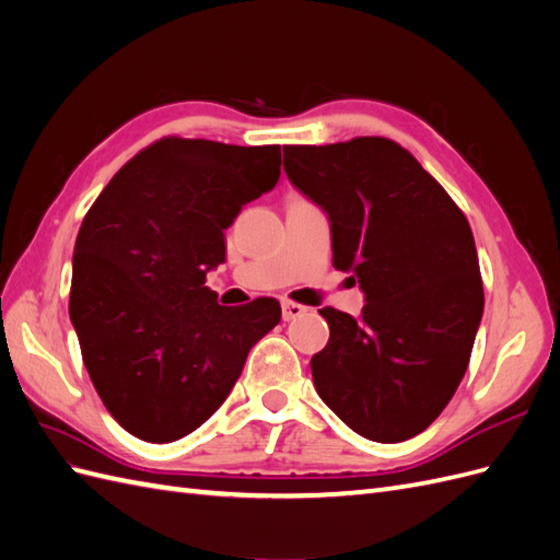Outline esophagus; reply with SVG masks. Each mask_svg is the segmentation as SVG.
Returning a JSON list of instances; mask_svg holds the SVG:
<instances>
[{
    "label": "esophagus",
    "mask_w": 560,
    "mask_h": 560,
    "mask_svg": "<svg viewBox=\"0 0 560 560\" xmlns=\"http://www.w3.org/2000/svg\"><path fill=\"white\" fill-rule=\"evenodd\" d=\"M308 308L301 306V303H292V301H282V319L290 322V319H296L301 317L303 313H306Z\"/></svg>",
    "instance_id": "34e87169"
}]
</instances>
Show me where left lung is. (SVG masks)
<instances>
[{"label":"left lung","instance_id":"left-lung-1","mask_svg":"<svg viewBox=\"0 0 560 560\" xmlns=\"http://www.w3.org/2000/svg\"><path fill=\"white\" fill-rule=\"evenodd\" d=\"M284 173L329 217L334 268L366 301L360 317L319 311L329 343L311 360L317 395L371 442L411 439L455 395L483 315L467 219L385 138L284 147Z\"/></svg>","mask_w":560,"mask_h":560}]
</instances>
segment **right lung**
Wrapping results in <instances>:
<instances>
[{"label":"right lung","instance_id":"right-lung-1","mask_svg":"<svg viewBox=\"0 0 560 560\" xmlns=\"http://www.w3.org/2000/svg\"><path fill=\"white\" fill-rule=\"evenodd\" d=\"M280 179V147L163 138L130 159L77 235L70 317L107 411L167 444L200 428L280 322L276 299L217 303L224 231Z\"/></svg>","mask_w":560,"mask_h":560}]
</instances>
